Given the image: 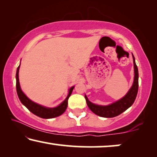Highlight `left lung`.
<instances>
[{"instance_id": "obj_1", "label": "left lung", "mask_w": 157, "mask_h": 157, "mask_svg": "<svg viewBox=\"0 0 157 157\" xmlns=\"http://www.w3.org/2000/svg\"><path fill=\"white\" fill-rule=\"evenodd\" d=\"M133 56V61H134V79L132 86L131 87L128 93L121 99L117 101L113 104L108 106H100V105L94 104L88 99L87 96L85 95V98L86 101V104L89 108L95 114L105 118H112L117 116H119L128 109L132 105L134 104L136 99L137 93L139 89V72L138 68L135 62V59L134 55Z\"/></svg>"}]
</instances>
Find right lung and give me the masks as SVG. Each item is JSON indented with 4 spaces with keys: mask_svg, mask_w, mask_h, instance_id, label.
<instances>
[{
    "mask_svg": "<svg viewBox=\"0 0 157 157\" xmlns=\"http://www.w3.org/2000/svg\"><path fill=\"white\" fill-rule=\"evenodd\" d=\"M19 68L20 66H18L17 68L16 71V91L17 94L20 99L21 102L29 109V110L38 117L43 119H52V118H55L59 117V116L61 115L62 113H64V111H66V108L68 106V99L70 97L71 94L72 93L73 89H74V86H72L69 89V92L67 97L66 98V99L61 103L59 106L55 108H47L41 105H39L36 103L32 101L31 100H30L25 95V94L22 91V90L21 89L20 86V83H19V78H18V72H19Z\"/></svg>",
    "mask_w": 157,
    "mask_h": 157,
    "instance_id": "add662e5",
    "label": "right lung"
}]
</instances>
